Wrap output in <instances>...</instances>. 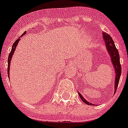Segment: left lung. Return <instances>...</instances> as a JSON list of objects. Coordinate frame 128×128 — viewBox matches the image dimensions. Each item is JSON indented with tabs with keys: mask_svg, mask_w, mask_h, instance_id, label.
<instances>
[{
	"mask_svg": "<svg viewBox=\"0 0 128 128\" xmlns=\"http://www.w3.org/2000/svg\"><path fill=\"white\" fill-rule=\"evenodd\" d=\"M103 38L104 40V42L106 43V46L107 50H108L110 56L111 57L112 64L114 66V68H115L116 70L115 92H116L122 73V67L121 64H120V61L119 52H118V49L116 47L115 44L114 42V40L108 33L103 32ZM78 94H79V96L80 97V98L82 99V100L84 102V103L88 104V105H94V104H92L90 103L88 101H86L79 92H78Z\"/></svg>",
	"mask_w": 128,
	"mask_h": 128,
	"instance_id": "8db88e82",
	"label": "left lung"
}]
</instances>
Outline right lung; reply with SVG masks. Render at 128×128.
Instances as JSON below:
<instances>
[{"instance_id":"obj_1","label":"right lung","mask_w":128,"mask_h":128,"mask_svg":"<svg viewBox=\"0 0 128 128\" xmlns=\"http://www.w3.org/2000/svg\"><path fill=\"white\" fill-rule=\"evenodd\" d=\"M25 32H24V34H22V36H23L24 34H25ZM20 38H18L15 41L14 44L12 45V50H11L10 52V54H9V56H8V76H9V72H10V60L12 59V56L13 54H14V52L15 51V49H16V47L17 44H18V42Z\"/></svg>"}]
</instances>
